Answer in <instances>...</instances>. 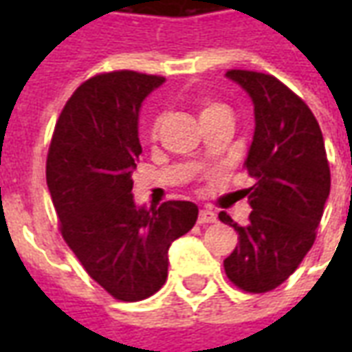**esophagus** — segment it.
<instances>
[{
    "mask_svg": "<svg viewBox=\"0 0 352 352\" xmlns=\"http://www.w3.org/2000/svg\"><path fill=\"white\" fill-rule=\"evenodd\" d=\"M217 221V214L211 209H199L198 214V222L199 224H209V222Z\"/></svg>",
    "mask_w": 352,
    "mask_h": 352,
    "instance_id": "obj_1",
    "label": "esophagus"
}]
</instances>
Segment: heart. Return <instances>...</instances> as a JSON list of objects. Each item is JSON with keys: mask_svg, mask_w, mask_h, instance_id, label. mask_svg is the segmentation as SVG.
Wrapping results in <instances>:
<instances>
[{"mask_svg": "<svg viewBox=\"0 0 352 352\" xmlns=\"http://www.w3.org/2000/svg\"><path fill=\"white\" fill-rule=\"evenodd\" d=\"M221 109H224V107H222V105H214V103H206V105L201 107L199 118H201V116L209 115V113H214V111H221ZM158 124H160V118H158V120L154 122V131H156V126H158Z\"/></svg>", "mask_w": 352, "mask_h": 352, "instance_id": "obj_1", "label": "heart"}]
</instances>
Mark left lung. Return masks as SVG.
Listing matches in <instances>:
<instances>
[{
    "label": "left lung",
    "instance_id": "left-lung-1",
    "mask_svg": "<svg viewBox=\"0 0 352 352\" xmlns=\"http://www.w3.org/2000/svg\"><path fill=\"white\" fill-rule=\"evenodd\" d=\"M226 77L254 107L245 160L254 184L245 190L252 207L245 226L219 213L239 234L224 270L236 287L260 294L285 283L311 249L330 196V168L317 118L290 88L265 73L232 69Z\"/></svg>",
    "mask_w": 352,
    "mask_h": 352
}]
</instances>
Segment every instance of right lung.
<instances>
[{
	"mask_svg": "<svg viewBox=\"0 0 352 352\" xmlns=\"http://www.w3.org/2000/svg\"><path fill=\"white\" fill-rule=\"evenodd\" d=\"M164 77L135 72L82 82L58 118L47 184L65 243L109 294L139 302L168 279V252L198 221V206L171 199L160 207L133 201L139 111Z\"/></svg>",
	"mask_w": 352,
	"mask_h": 352,
	"instance_id": "obj_1",
	"label": "right lung"
}]
</instances>
